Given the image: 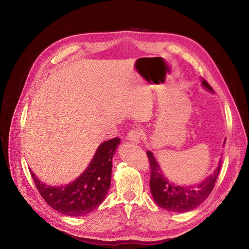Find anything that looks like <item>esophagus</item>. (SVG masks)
<instances>
[{"label":"esophagus","mask_w":249,"mask_h":249,"mask_svg":"<svg viewBox=\"0 0 249 249\" xmlns=\"http://www.w3.org/2000/svg\"><path fill=\"white\" fill-rule=\"evenodd\" d=\"M128 140H130L131 142H134V143H139L140 142V138H141V132L139 129H131L128 132V135H127Z\"/></svg>","instance_id":"1"}]
</instances>
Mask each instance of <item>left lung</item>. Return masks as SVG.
Listing matches in <instances>:
<instances>
[{
	"instance_id": "8db88e82",
	"label": "left lung",
	"mask_w": 249,
	"mask_h": 249,
	"mask_svg": "<svg viewBox=\"0 0 249 249\" xmlns=\"http://www.w3.org/2000/svg\"><path fill=\"white\" fill-rule=\"evenodd\" d=\"M202 86L213 92L211 86L202 79ZM150 163V190L157 205L167 211L176 213L187 212L199 206L214 188L215 181L220 171L221 162L213 174L196 185H177L169 181L162 173L152 152H146Z\"/></svg>"
}]
</instances>
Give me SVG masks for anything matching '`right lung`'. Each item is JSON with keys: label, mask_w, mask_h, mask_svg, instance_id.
Returning <instances> with one entry per match:
<instances>
[{"label": "right lung", "mask_w": 249, "mask_h": 249, "mask_svg": "<svg viewBox=\"0 0 249 249\" xmlns=\"http://www.w3.org/2000/svg\"><path fill=\"white\" fill-rule=\"evenodd\" d=\"M120 138L99 145L89 166L75 181L64 186H51L31 175L43 199L56 211L68 216H82L100 205L111 184L112 158Z\"/></svg>", "instance_id": "1"}]
</instances>
